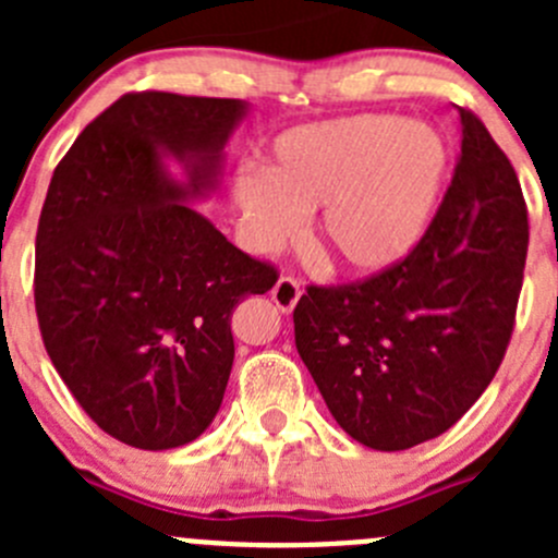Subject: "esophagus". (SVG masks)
Wrapping results in <instances>:
<instances>
[{"mask_svg": "<svg viewBox=\"0 0 558 558\" xmlns=\"http://www.w3.org/2000/svg\"><path fill=\"white\" fill-rule=\"evenodd\" d=\"M300 296H302V286H300V280L291 278V275H280L278 283L272 286V300L283 313L294 311L296 302H300Z\"/></svg>", "mask_w": 558, "mask_h": 558, "instance_id": "esophagus-1", "label": "esophagus"}]
</instances>
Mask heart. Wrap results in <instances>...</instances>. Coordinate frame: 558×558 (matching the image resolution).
I'll list each match as a JSON object with an SVG mask.
<instances>
[{
	"mask_svg": "<svg viewBox=\"0 0 558 558\" xmlns=\"http://www.w3.org/2000/svg\"><path fill=\"white\" fill-rule=\"evenodd\" d=\"M448 178V145L426 123L356 116L280 134L232 202L245 240L283 245L315 210L311 240L329 267L386 272L424 238Z\"/></svg>",
	"mask_w": 558,
	"mask_h": 558,
	"instance_id": "obj_1",
	"label": "heart"
}]
</instances>
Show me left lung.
Instances as JSON below:
<instances>
[{"label": "left lung", "instance_id": "left-lung-1", "mask_svg": "<svg viewBox=\"0 0 558 558\" xmlns=\"http://www.w3.org/2000/svg\"><path fill=\"white\" fill-rule=\"evenodd\" d=\"M461 154L418 245L386 272L307 286L302 362L337 424L375 451L448 432L502 364L515 326L529 218L521 183L481 118L459 107Z\"/></svg>", "mask_w": 558, "mask_h": 558}]
</instances>
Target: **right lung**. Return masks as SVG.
<instances>
[{
    "mask_svg": "<svg viewBox=\"0 0 558 558\" xmlns=\"http://www.w3.org/2000/svg\"><path fill=\"white\" fill-rule=\"evenodd\" d=\"M240 99L132 92L56 165L37 223L35 307L45 351L88 418L116 440L167 451L221 408L232 313L278 280L185 199L216 189ZM190 183L163 172V154Z\"/></svg>",
    "mask_w": 558,
    "mask_h": 558,
    "instance_id": "add662e5",
    "label": "right lung"
}]
</instances>
